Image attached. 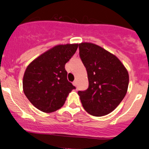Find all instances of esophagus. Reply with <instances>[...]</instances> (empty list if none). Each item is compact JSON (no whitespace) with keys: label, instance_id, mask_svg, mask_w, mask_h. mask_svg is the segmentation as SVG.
<instances>
[{"label":"esophagus","instance_id":"1","mask_svg":"<svg viewBox=\"0 0 149 149\" xmlns=\"http://www.w3.org/2000/svg\"><path fill=\"white\" fill-rule=\"evenodd\" d=\"M73 86H77V81H73Z\"/></svg>","mask_w":149,"mask_h":149}]
</instances>
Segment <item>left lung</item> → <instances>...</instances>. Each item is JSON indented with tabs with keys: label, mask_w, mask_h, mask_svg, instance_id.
Returning a JSON list of instances; mask_svg holds the SVG:
<instances>
[{
	"label": "left lung",
	"mask_w": 149,
	"mask_h": 149,
	"mask_svg": "<svg viewBox=\"0 0 149 149\" xmlns=\"http://www.w3.org/2000/svg\"><path fill=\"white\" fill-rule=\"evenodd\" d=\"M79 53L89 81L88 89L78 93L83 108L96 117L110 113L127 94L128 71L115 55L95 44L81 42Z\"/></svg>",
	"instance_id": "left-lung-1"
}]
</instances>
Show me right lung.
Returning <instances> with one entry per match:
<instances>
[{
    "mask_svg": "<svg viewBox=\"0 0 149 149\" xmlns=\"http://www.w3.org/2000/svg\"><path fill=\"white\" fill-rule=\"evenodd\" d=\"M78 44L58 45L35 58L26 68L22 88L29 102L42 112L60 109L76 87L67 79L65 65Z\"/></svg>",
    "mask_w": 149,
    "mask_h": 149,
    "instance_id": "right-lung-1",
    "label": "right lung"
}]
</instances>
